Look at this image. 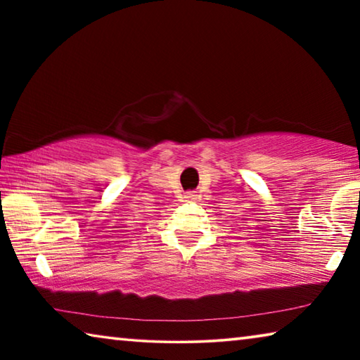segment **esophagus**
I'll list each match as a JSON object with an SVG mask.
<instances>
[{
    "instance_id": "esophagus-1",
    "label": "esophagus",
    "mask_w": 360,
    "mask_h": 360,
    "mask_svg": "<svg viewBox=\"0 0 360 360\" xmlns=\"http://www.w3.org/2000/svg\"><path fill=\"white\" fill-rule=\"evenodd\" d=\"M186 198H188V200H193V198H195V195H193V193H187V195H186Z\"/></svg>"
}]
</instances>
